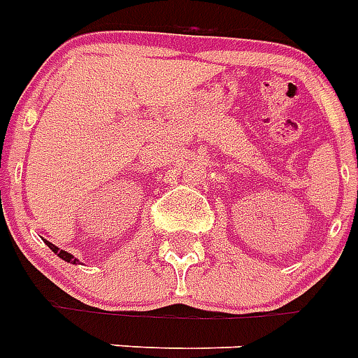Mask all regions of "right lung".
<instances>
[{
    "mask_svg": "<svg viewBox=\"0 0 358 358\" xmlns=\"http://www.w3.org/2000/svg\"><path fill=\"white\" fill-rule=\"evenodd\" d=\"M45 244H48V248H50V250L53 251L55 255H59L62 260H66V262H71V264H77V262H79V260L71 255V253H68V251H64V250H59L55 244H51V242H48V240H45Z\"/></svg>",
    "mask_w": 358,
    "mask_h": 358,
    "instance_id": "1",
    "label": "right lung"
}]
</instances>
